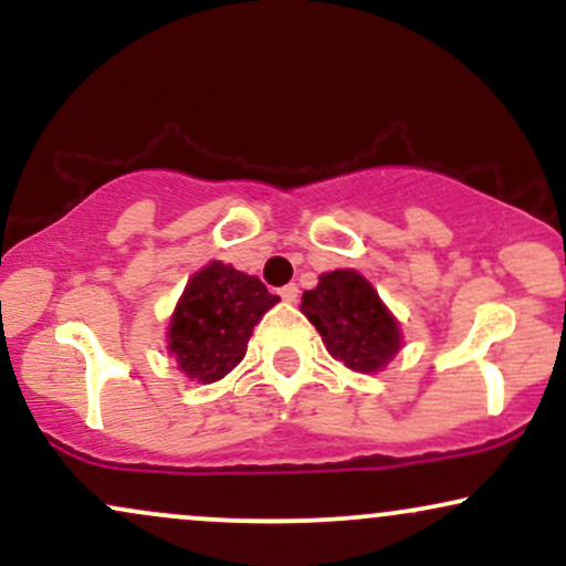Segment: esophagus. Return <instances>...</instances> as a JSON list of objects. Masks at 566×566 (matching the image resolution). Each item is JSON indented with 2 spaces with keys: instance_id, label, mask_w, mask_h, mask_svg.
<instances>
[{
  "instance_id": "esophagus-1",
  "label": "esophagus",
  "mask_w": 566,
  "mask_h": 566,
  "mask_svg": "<svg viewBox=\"0 0 566 566\" xmlns=\"http://www.w3.org/2000/svg\"><path fill=\"white\" fill-rule=\"evenodd\" d=\"M279 297H282L284 303H295L297 301V287L295 284H284V287H279Z\"/></svg>"
}]
</instances>
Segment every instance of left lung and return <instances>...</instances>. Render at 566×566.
I'll return each instance as SVG.
<instances>
[{
  "label": "left lung",
  "mask_w": 566,
  "mask_h": 566,
  "mask_svg": "<svg viewBox=\"0 0 566 566\" xmlns=\"http://www.w3.org/2000/svg\"><path fill=\"white\" fill-rule=\"evenodd\" d=\"M301 308L329 354L354 373H378L401 346L399 324L356 271L324 274L314 290L303 292Z\"/></svg>",
  "instance_id": "left-lung-1"
}]
</instances>
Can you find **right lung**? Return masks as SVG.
Listing matches in <instances>:
<instances>
[{"label":"right lung","instance_id":"add662e5","mask_svg":"<svg viewBox=\"0 0 566 566\" xmlns=\"http://www.w3.org/2000/svg\"><path fill=\"white\" fill-rule=\"evenodd\" d=\"M279 297L258 276L212 261L186 284L170 322V350L191 380L216 382L244 359L252 327Z\"/></svg>","mask_w":566,"mask_h":566}]
</instances>
